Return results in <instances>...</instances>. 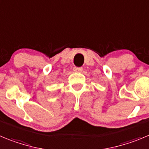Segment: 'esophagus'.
<instances>
[{
    "label": "esophagus",
    "instance_id": "obj_1",
    "mask_svg": "<svg viewBox=\"0 0 149 149\" xmlns=\"http://www.w3.org/2000/svg\"><path fill=\"white\" fill-rule=\"evenodd\" d=\"M74 72H81L83 71V68L82 67H77V66H74L73 69Z\"/></svg>",
    "mask_w": 149,
    "mask_h": 149
}]
</instances>
